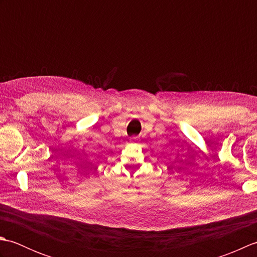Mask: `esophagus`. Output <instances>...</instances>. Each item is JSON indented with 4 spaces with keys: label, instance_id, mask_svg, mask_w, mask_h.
Instances as JSON below:
<instances>
[{
    "label": "esophagus",
    "instance_id": "1",
    "mask_svg": "<svg viewBox=\"0 0 257 257\" xmlns=\"http://www.w3.org/2000/svg\"><path fill=\"white\" fill-rule=\"evenodd\" d=\"M130 141H132V143H135V141H136V138H132V139H130Z\"/></svg>",
    "mask_w": 257,
    "mask_h": 257
}]
</instances>
